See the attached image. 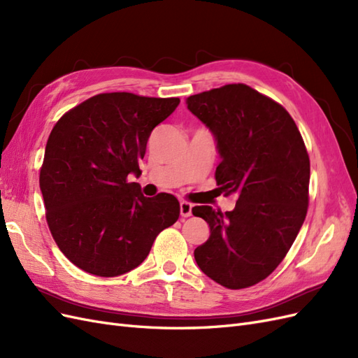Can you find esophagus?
<instances>
[{"mask_svg":"<svg viewBox=\"0 0 358 358\" xmlns=\"http://www.w3.org/2000/svg\"><path fill=\"white\" fill-rule=\"evenodd\" d=\"M180 216H183V218H188V216H191L192 213V204L188 203V201H180Z\"/></svg>","mask_w":358,"mask_h":358,"instance_id":"1","label":"esophagus"}]
</instances>
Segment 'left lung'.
<instances>
[{
    "label": "left lung",
    "instance_id": "obj_1",
    "mask_svg": "<svg viewBox=\"0 0 358 358\" xmlns=\"http://www.w3.org/2000/svg\"><path fill=\"white\" fill-rule=\"evenodd\" d=\"M187 106L215 137L220 189L239 196L230 212L192 208L210 227L194 258L222 287H252L282 262L306 218L305 143L282 106L243 83L191 95Z\"/></svg>",
    "mask_w": 358,
    "mask_h": 358
}]
</instances>
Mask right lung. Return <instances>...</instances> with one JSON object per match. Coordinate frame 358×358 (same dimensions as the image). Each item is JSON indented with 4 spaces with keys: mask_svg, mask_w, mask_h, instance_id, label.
Wrapping results in <instances>:
<instances>
[{
    "mask_svg": "<svg viewBox=\"0 0 358 358\" xmlns=\"http://www.w3.org/2000/svg\"><path fill=\"white\" fill-rule=\"evenodd\" d=\"M179 99L131 92L91 96L64 115L48 138L40 189L61 252L91 275H124L145 262L155 237L179 218L171 194L145 197L142 175L152 129Z\"/></svg>",
    "mask_w": 358,
    "mask_h": 358,
    "instance_id": "obj_1",
    "label": "right lung"
}]
</instances>
